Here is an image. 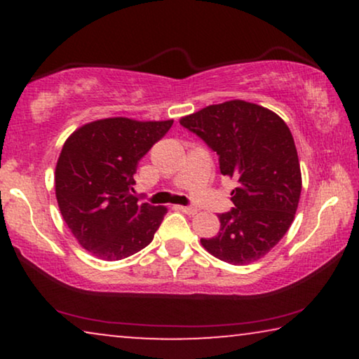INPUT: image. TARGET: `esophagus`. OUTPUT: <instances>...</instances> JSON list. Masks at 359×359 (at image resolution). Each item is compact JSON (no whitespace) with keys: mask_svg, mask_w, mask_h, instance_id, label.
Instances as JSON below:
<instances>
[{"mask_svg":"<svg viewBox=\"0 0 359 359\" xmlns=\"http://www.w3.org/2000/svg\"><path fill=\"white\" fill-rule=\"evenodd\" d=\"M176 209L181 210V212L188 214V215H194V214H198V209H196V208H191V205H176Z\"/></svg>","mask_w":359,"mask_h":359,"instance_id":"34e87169","label":"esophagus"}]
</instances>
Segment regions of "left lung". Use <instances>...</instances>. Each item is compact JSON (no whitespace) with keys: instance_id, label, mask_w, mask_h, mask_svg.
Masks as SVG:
<instances>
[{"instance_id":"obj_1","label":"left lung","mask_w":359,"mask_h":359,"mask_svg":"<svg viewBox=\"0 0 359 359\" xmlns=\"http://www.w3.org/2000/svg\"><path fill=\"white\" fill-rule=\"evenodd\" d=\"M180 124L219 155L220 173L237 181L235 208L219 215V233L201 238L203 247L238 266L263 258L291 227L301 198V165L286 122L266 107L233 100L181 117Z\"/></svg>"}]
</instances>
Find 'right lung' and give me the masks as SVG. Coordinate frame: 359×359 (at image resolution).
<instances>
[{
  "label": "right lung",
  "mask_w": 359,
  "mask_h": 359,
  "mask_svg": "<svg viewBox=\"0 0 359 359\" xmlns=\"http://www.w3.org/2000/svg\"><path fill=\"white\" fill-rule=\"evenodd\" d=\"M173 121L109 117L81 126L62 147L55 196L62 217L83 248L104 262L140 252L158 230L163 205L130 194L142 156Z\"/></svg>",
  "instance_id": "add662e5"
}]
</instances>
